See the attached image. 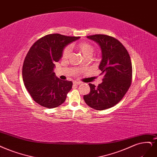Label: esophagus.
Returning <instances> with one entry per match:
<instances>
[{
    "label": "esophagus",
    "instance_id": "34e87169",
    "mask_svg": "<svg viewBox=\"0 0 157 157\" xmlns=\"http://www.w3.org/2000/svg\"><path fill=\"white\" fill-rule=\"evenodd\" d=\"M80 84H82V82H78V81H74V82H73L74 85H79Z\"/></svg>",
    "mask_w": 157,
    "mask_h": 157
}]
</instances>
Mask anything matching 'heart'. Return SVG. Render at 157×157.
Here are the masks:
<instances>
[{
	"mask_svg": "<svg viewBox=\"0 0 157 157\" xmlns=\"http://www.w3.org/2000/svg\"><path fill=\"white\" fill-rule=\"evenodd\" d=\"M77 49L84 56V58L91 57L93 55L95 51V47L89 42L82 41L80 42L76 45ZM71 53V48L69 46H67L63 48L62 53V58L63 59H67L69 58Z\"/></svg>",
	"mask_w": 157,
	"mask_h": 157,
	"instance_id": "obj_1",
	"label": "heart"
}]
</instances>
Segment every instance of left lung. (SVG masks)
I'll use <instances>...</instances> for the list:
<instances>
[{
	"label": "left lung",
	"instance_id": "8db88e82",
	"mask_svg": "<svg viewBox=\"0 0 157 157\" xmlns=\"http://www.w3.org/2000/svg\"><path fill=\"white\" fill-rule=\"evenodd\" d=\"M87 37L101 46L102 60L99 67L104 78L97 87L89 84L90 92L84 95V99L86 104L95 110L110 109L123 99L131 85V58L126 48L115 37L104 34Z\"/></svg>",
	"mask_w": 157,
	"mask_h": 157
}]
</instances>
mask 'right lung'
I'll list each match as a JSON object with an SVG mask.
<instances>
[{
  "label": "right lung",
  "mask_w": 157,
  "mask_h": 157,
  "mask_svg": "<svg viewBox=\"0 0 157 157\" xmlns=\"http://www.w3.org/2000/svg\"><path fill=\"white\" fill-rule=\"evenodd\" d=\"M79 38L48 34L30 47L23 62L22 75L26 89L37 104L54 109L64 102L73 82L56 77L53 69L55 62L61 58L63 48Z\"/></svg>",
  "instance_id": "add662e5"
}]
</instances>
